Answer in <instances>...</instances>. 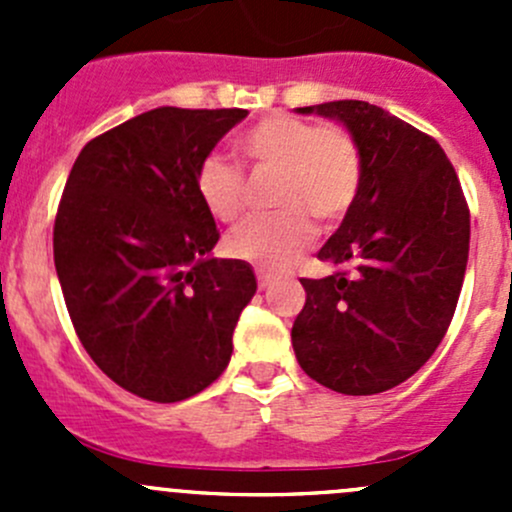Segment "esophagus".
Wrapping results in <instances>:
<instances>
[{
  "mask_svg": "<svg viewBox=\"0 0 512 512\" xmlns=\"http://www.w3.org/2000/svg\"><path fill=\"white\" fill-rule=\"evenodd\" d=\"M257 285H260V289H267L272 285V277L270 275H265V272H257Z\"/></svg>",
  "mask_w": 512,
  "mask_h": 512,
  "instance_id": "34e87169",
  "label": "esophagus"
}]
</instances>
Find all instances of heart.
Listing matches in <instances>:
<instances>
[{"mask_svg":"<svg viewBox=\"0 0 512 512\" xmlns=\"http://www.w3.org/2000/svg\"><path fill=\"white\" fill-rule=\"evenodd\" d=\"M237 148L250 163L277 170L280 210L237 225L225 240L227 252L260 270H287L312 242V218L332 225L354 205L361 188L359 146L347 128L277 113L247 128ZM195 193L215 220L232 223L245 200V175L230 158L210 153L195 170Z\"/></svg>","mask_w":512,"mask_h":512,"instance_id":"b5f03b06","label":"heart"}]
</instances>
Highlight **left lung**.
Segmentation results:
<instances>
[{
    "instance_id": "8db88e82",
    "label": "left lung",
    "mask_w": 512,
    "mask_h": 512,
    "mask_svg": "<svg viewBox=\"0 0 512 512\" xmlns=\"http://www.w3.org/2000/svg\"><path fill=\"white\" fill-rule=\"evenodd\" d=\"M334 118L361 153V188L302 280L292 347L304 374L347 396L389 391L441 344L463 287L471 213L436 138L366 101L297 108Z\"/></svg>"
}]
</instances>
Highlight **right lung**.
I'll list each match as a JSON object with an SVG mask.
<instances>
[{"label":"right lung","instance_id":"obj_1","mask_svg":"<svg viewBox=\"0 0 512 512\" xmlns=\"http://www.w3.org/2000/svg\"><path fill=\"white\" fill-rule=\"evenodd\" d=\"M245 108L160 106L84 146L61 195L54 265L98 369L156 401L190 399L225 371L257 289L242 260L210 255L220 232L195 170Z\"/></svg>","mask_w":512,"mask_h":512}]
</instances>
